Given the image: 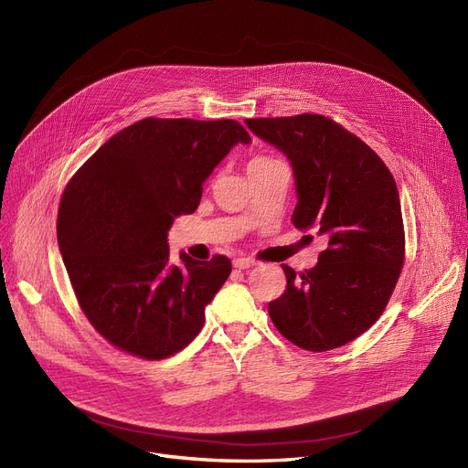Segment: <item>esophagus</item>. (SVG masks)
<instances>
[{
	"label": "esophagus",
	"mask_w": 468,
	"mask_h": 468,
	"mask_svg": "<svg viewBox=\"0 0 468 468\" xmlns=\"http://www.w3.org/2000/svg\"><path fill=\"white\" fill-rule=\"evenodd\" d=\"M233 265H235L237 269H249V267L256 265V261L250 260V258H235V260H233Z\"/></svg>",
	"instance_id": "esophagus-1"
}]
</instances>
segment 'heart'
<instances>
[{
	"label": "heart",
	"instance_id": "heart-1",
	"mask_svg": "<svg viewBox=\"0 0 468 468\" xmlns=\"http://www.w3.org/2000/svg\"><path fill=\"white\" fill-rule=\"evenodd\" d=\"M275 159H271V157H263V155H260V157H254L250 163H249V168H252V166H260V165H265V163H273Z\"/></svg>",
	"mask_w": 468,
	"mask_h": 468
}]
</instances>
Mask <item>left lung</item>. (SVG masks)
<instances>
[{
    "mask_svg": "<svg viewBox=\"0 0 468 468\" xmlns=\"http://www.w3.org/2000/svg\"><path fill=\"white\" fill-rule=\"evenodd\" d=\"M290 159L292 221L328 240L313 269L282 265L286 290L269 302L277 330L305 351L337 349L370 328L395 290L406 252L397 182L370 145L330 117L244 121Z\"/></svg>",
    "mask_w": 468,
    "mask_h": 468,
    "instance_id": "obj_1",
    "label": "left lung"
}]
</instances>
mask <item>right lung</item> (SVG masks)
Instances as JSON below:
<instances>
[{
  "mask_svg": "<svg viewBox=\"0 0 468 468\" xmlns=\"http://www.w3.org/2000/svg\"><path fill=\"white\" fill-rule=\"evenodd\" d=\"M239 142L250 134L233 119L145 117L68 182L58 249L81 311L119 351L161 360L201 332L231 261L182 252V263H172L166 235L175 218L199 207L205 180Z\"/></svg>",
  "mask_w": 468,
  "mask_h": 468,
  "instance_id": "right-lung-1",
  "label": "right lung"
}]
</instances>
